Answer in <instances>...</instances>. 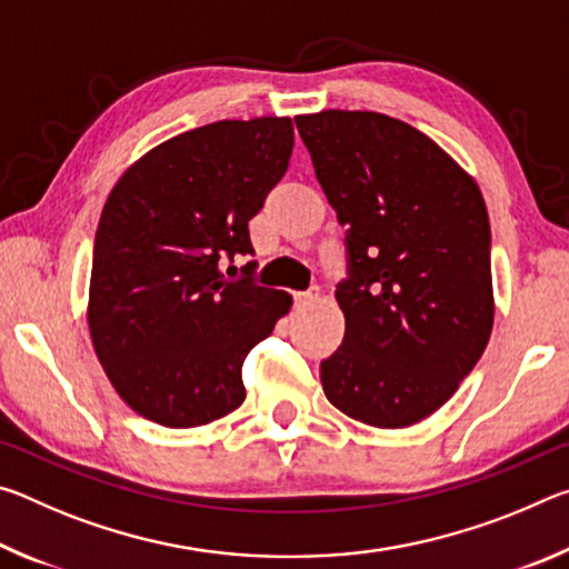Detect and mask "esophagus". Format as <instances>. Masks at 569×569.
<instances>
[{"label": "esophagus", "instance_id": "1", "mask_svg": "<svg viewBox=\"0 0 569 569\" xmlns=\"http://www.w3.org/2000/svg\"><path fill=\"white\" fill-rule=\"evenodd\" d=\"M316 298H319V291H298L296 293V306H311Z\"/></svg>", "mask_w": 569, "mask_h": 569}]
</instances>
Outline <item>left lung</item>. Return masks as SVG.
Listing matches in <instances>:
<instances>
[{"instance_id":"8db88e82","label":"left lung","mask_w":569,"mask_h":569,"mask_svg":"<svg viewBox=\"0 0 569 569\" xmlns=\"http://www.w3.org/2000/svg\"><path fill=\"white\" fill-rule=\"evenodd\" d=\"M346 226V333L321 361L326 399L401 429L455 397L495 323L489 216L477 180L435 140L381 112L296 114Z\"/></svg>"}]
</instances>
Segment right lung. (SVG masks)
<instances>
[{
    "mask_svg": "<svg viewBox=\"0 0 569 569\" xmlns=\"http://www.w3.org/2000/svg\"><path fill=\"white\" fill-rule=\"evenodd\" d=\"M291 118L220 120L160 142L122 172L94 236L88 326L114 391L168 429L246 401L243 361L293 298L220 261L253 253L248 220L286 176Z\"/></svg>",
    "mask_w": 569,
    "mask_h": 569,
    "instance_id": "obj_1",
    "label": "right lung"
}]
</instances>
